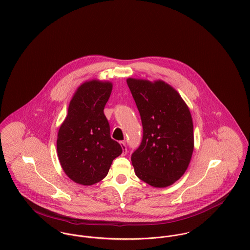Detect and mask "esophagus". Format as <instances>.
<instances>
[{
    "mask_svg": "<svg viewBox=\"0 0 250 250\" xmlns=\"http://www.w3.org/2000/svg\"><path fill=\"white\" fill-rule=\"evenodd\" d=\"M120 145H121L122 149H123V155H126L127 149H126V144H125V142H121Z\"/></svg>",
    "mask_w": 250,
    "mask_h": 250,
    "instance_id": "obj_1",
    "label": "esophagus"
}]
</instances>
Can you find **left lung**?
I'll list each match as a JSON object with an SVG mask.
<instances>
[{
	"label": "left lung",
	"mask_w": 250,
	"mask_h": 250,
	"mask_svg": "<svg viewBox=\"0 0 250 250\" xmlns=\"http://www.w3.org/2000/svg\"><path fill=\"white\" fill-rule=\"evenodd\" d=\"M143 124V141L131 155L135 174L164 188L184 175L193 151V125L188 105L162 80L127 78Z\"/></svg>",
	"instance_id": "left-lung-1"
}]
</instances>
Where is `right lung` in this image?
I'll use <instances>...</instances> for the list:
<instances>
[{"label":"right lung","mask_w":250,"mask_h":250,"mask_svg":"<svg viewBox=\"0 0 250 250\" xmlns=\"http://www.w3.org/2000/svg\"><path fill=\"white\" fill-rule=\"evenodd\" d=\"M112 84L86 81L76 89L68 114L60 125L57 141L59 162L65 174L81 185L101 181L123 149L110 137L104 114Z\"/></svg>","instance_id":"add662e5"}]
</instances>
